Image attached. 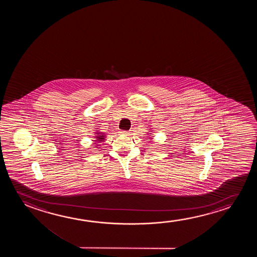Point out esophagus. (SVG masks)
Wrapping results in <instances>:
<instances>
[{
  "instance_id": "esophagus-1",
  "label": "esophagus",
  "mask_w": 257,
  "mask_h": 257,
  "mask_svg": "<svg viewBox=\"0 0 257 257\" xmlns=\"http://www.w3.org/2000/svg\"><path fill=\"white\" fill-rule=\"evenodd\" d=\"M121 134H123V135H125V136H128V135H130V131H122L121 132Z\"/></svg>"
}]
</instances>
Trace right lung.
Instances as JSON below:
<instances>
[{"label": "right lung", "mask_w": 257, "mask_h": 257, "mask_svg": "<svg viewBox=\"0 0 257 257\" xmlns=\"http://www.w3.org/2000/svg\"><path fill=\"white\" fill-rule=\"evenodd\" d=\"M96 136H95V138H96V140L95 141V142H100V141H104V139H105V135L104 134H102V133H96Z\"/></svg>", "instance_id": "add662e5"}]
</instances>
